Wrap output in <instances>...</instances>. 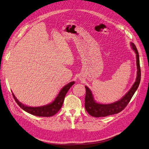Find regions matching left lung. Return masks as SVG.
<instances>
[{"instance_id": "left-lung-1", "label": "left lung", "mask_w": 149, "mask_h": 149, "mask_svg": "<svg viewBox=\"0 0 149 149\" xmlns=\"http://www.w3.org/2000/svg\"><path fill=\"white\" fill-rule=\"evenodd\" d=\"M131 46L133 50L134 51L136 57V65H137V77L136 81L131 89L123 97L116 102L109 103V104H102L96 102L92 94L91 91L88 87L85 86L86 88V95L85 107L87 112L95 118L105 117V116L117 114L120 113L124 109L128 103L130 102L133 95L136 91L137 90L141 81V69L139 64V54L136 47L135 45L131 42Z\"/></svg>"}]
</instances>
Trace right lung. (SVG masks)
<instances>
[{"mask_svg":"<svg viewBox=\"0 0 149 149\" xmlns=\"http://www.w3.org/2000/svg\"><path fill=\"white\" fill-rule=\"evenodd\" d=\"M74 83V81H71L65 86H64L60 91L58 95L55 98V100L51 103H49V104L44 106L38 107H28L22 104L20 102H19L18 100L16 98V97L15 96L13 93V97L16 103H17V105L22 109H24L25 111H26L32 115L40 116V117H50V116H52L56 114L57 112L58 111L60 108L62 107L66 94H67L70 88L72 86Z\"/></svg>","mask_w":149,"mask_h":149,"instance_id":"obj_1","label":"right lung"}]
</instances>
